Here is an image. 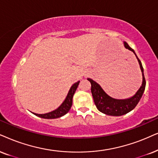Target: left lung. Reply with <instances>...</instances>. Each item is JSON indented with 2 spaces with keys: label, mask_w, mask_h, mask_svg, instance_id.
<instances>
[{
  "label": "left lung",
  "mask_w": 158,
  "mask_h": 158,
  "mask_svg": "<svg viewBox=\"0 0 158 158\" xmlns=\"http://www.w3.org/2000/svg\"><path fill=\"white\" fill-rule=\"evenodd\" d=\"M124 44H125L126 49H128L129 50L132 51L134 53V55L136 56V58L139 61V65H140L141 72H142V85H141L139 90L137 91V93L132 98L125 100H117L112 98L103 90V89L101 88V86L98 84L93 81V79H89V78L87 79V80L90 81L91 83V93L97 109L101 112L107 115L122 116L132 111L136 106L138 103L139 102L145 89L146 80L144 75H143V69L142 64H141V62L140 61V60L138 58L137 55H135V52L132 48L130 47L126 42H124Z\"/></svg>",
  "instance_id": "obj_1"
}]
</instances>
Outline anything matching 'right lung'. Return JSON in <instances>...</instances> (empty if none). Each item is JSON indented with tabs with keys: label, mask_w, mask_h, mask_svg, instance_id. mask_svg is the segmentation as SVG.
Listing matches in <instances>:
<instances>
[{
	"label": "right lung",
	"mask_w": 158,
	"mask_h": 158,
	"mask_svg": "<svg viewBox=\"0 0 158 158\" xmlns=\"http://www.w3.org/2000/svg\"><path fill=\"white\" fill-rule=\"evenodd\" d=\"M79 84V81H77V83L73 84L72 87H71L70 90L68 93L66 98H65V101H63V103L60 106L59 108H57V109L55 111H51V112L44 114H34L35 115L38 116V117H41V118L44 119H55L60 117L62 116L65 115V114L69 112L70 109H71V106H72V99L73 96L74 95L76 90H77L78 85Z\"/></svg>",
	"instance_id": "right-lung-1"
}]
</instances>
